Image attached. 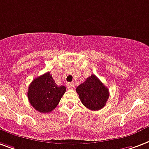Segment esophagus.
I'll return each mask as SVG.
<instances>
[{"mask_svg":"<svg viewBox=\"0 0 149 149\" xmlns=\"http://www.w3.org/2000/svg\"><path fill=\"white\" fill-rule=\"evenodd\" d=\"M66 85L69 89H73L74 88V84L73 83H68Z\"/></svg>","mask_w":149,"mask_h":149,"instance_id":"1","label":"esophagus"}]
</instances>
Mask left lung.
I'll use <instances>...</instances> for the list:
<instances>
[{
    "label": "left lung",
    "instance_id": "obj_1",
    "mask_svg": "<svg viewBox=\"0 0 149 149\" xmlns=\"http://www.w3.org/2000/svg\"><path fill=\"white\" fill-rule=\"evenodd\" d=\"M77 92L83 105L94 111L104 107L109 97V89L93 74L77 87Z\"/></svg>",
    "mask_w": 149,
    "mask_h": 149
}]
</instances>
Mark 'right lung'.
Here are the masks:
<instances>
[{
	"label": "right lung",
	"instance_id": "1",
	"mask_svg": "<svg viewBox=\"0 0 149 149\" xmlns=\"http://www.w3.org/2000/svg\"><path fill=\"white\" fill-rule=\"evenodd\" d=\"M64 86H58L49 72L35 78L29 84L27 96L30 105L42 113L54 110L65 92Z\"/></svg>",
	"mask_w": 149,
	"mask_h": 149
}]
</instances>
